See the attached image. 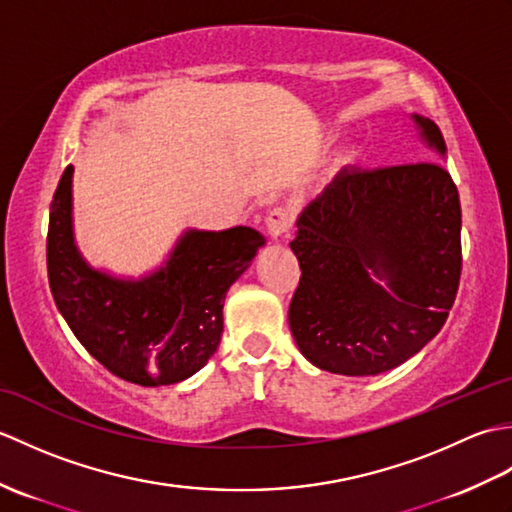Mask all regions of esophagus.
Returning <instances> with one entry per match:
<instances>
[{
    "instance_id": "esophagus-1",
    "label": "esophagus",
    "mask_w": 512,
    "mask_h": 512,
    "mask_svg": "<svg viewBox=\"0 0 512 512\" xmlns=\"http://www.w3.org/2000/svg\"><path fill=\"white\" fill-rule=\"evenodd\" d=\"M292 228V213L286 206H275L273 211L266 215V231L273 239L284 237Z\"/></svg>"
}]
</instances>
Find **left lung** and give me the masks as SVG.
Wrapping results in <instances>:
<instances>
[{"label":"left lung","instance_id":"8db88e82","mask_svg":"<svg viewBox=\"0 0 512 512\" xmlns=\"http://www.w3.org/2000/svg\"><path fill=\"white\" fill-rule=\"evenodd\" d=\"M438 156V125L411 114ZM462 211L440 162L345 167L301 211L290 242L301 279L288 323L312 365L376 376L418 354L449 317L460 284Z\"/></svg>","mask_w":512,"mask_h":512}]
</instances>
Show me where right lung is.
I'll return each instance as SVG.
<instances>
[{
    "mask_svg": "<svg viewBox=\"0 0 512 512\" xmlns=\"http://www.w3.org/2000/svg\"><path fill=\"white\" fill-rule=\"evenodd\" d=\"M72 173L63 171L50 204L48 279L54 303L96 361L127 383L173 385L217 352L224 299L266 244L248 226L187 228L165 262L143 277L94 268L74 239Z\"/></svg>",
    "mask_w": 512,
    "mask_h": 512,
    "instance_id": "1",
    "label": "right lung"
}]
</instances>
